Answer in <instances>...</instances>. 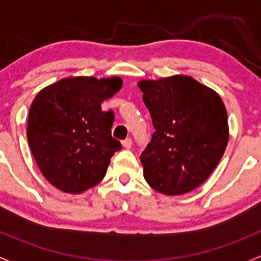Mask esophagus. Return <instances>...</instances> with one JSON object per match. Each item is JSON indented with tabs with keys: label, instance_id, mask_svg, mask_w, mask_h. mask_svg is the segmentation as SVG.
I'll list each match as a JSON object with an SVG mask.
<instances>
[{
	"label": "esophagus",
	"instance_id": "34e87169",
	"mask_svg": "<svg viewBox=\"0 0 261 261\" xmlns=\"http://www.w3.org/2000/svg\"><path fill=\"white\" fill-rule=\"evenodd\" d=\"M122 144H123V147H124V148L129 149L130 147H132V139H130V138H127V139H124V141L122 142Z\"/></svg>",
	"mask_w": 261,
	"mask_h": 261
}]
</instances>
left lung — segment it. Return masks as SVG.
I'll list each match as a JSON object with an SVG mask.
<instances>
[{
    "mask_svg": "<svg viewBox=\"0 0 261 261\" xmlns=\"http://www.w3.org/2000/svg\"><path fill=\"white\" fill-rule=\"evenodd\" d=\"M154 133L141 154L153 190L184 195L208 178L229 141L227 113L219 94L193 77L141 80Z\"/></svg>",
    "mask_w": 261,
    "mask_h": 261,
    "instance_id": "1",
    "label": "left lung"
}]
</instances>
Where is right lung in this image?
I'll list each match as a JSON object with an SVG mask.
<instances>
[{
  "instance_id": "obj_1",
  "label": "right lung",
  "mask_w": 261,
  "mask_h": 261,
  "mask_svg": "<svg viewBox=\"0 0 261 261\" xmlns=\"http://www.w3.org/2000/svg\"><path fill=\"white\" fill-rule=\"evenodd\" d=\"M118 76H74L44 88L31 104L28 141L45 178L56 189L82 193L106 176L114 152V114L103 112L106 99L122 88Z\"/></svg>"
}]
</instances>
